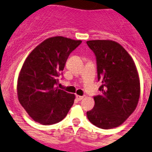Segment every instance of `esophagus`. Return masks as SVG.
Here are the masks:
<instances>
[{
  "mask_svg": "<svg viewBox=\"0 0 152 152\" xmlns=\"http://www.w3.org/2000/svg\"><path fill=\"white\" fill-rule=\"evenodd\" d=\"M76 97L79 100V101H81V100H83V98H84V96H80V95H77V94H76Z\"/></svg>",
  "mask_w": 152,
  "mask_h": 152,
  "instance_id": "34e87169",
  "label": "esophagus"
}]
</instances>
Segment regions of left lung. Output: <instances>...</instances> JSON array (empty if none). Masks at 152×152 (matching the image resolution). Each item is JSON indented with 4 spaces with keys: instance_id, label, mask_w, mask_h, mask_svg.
<instances>
[{
    "instance_id": "8db88e82",
    "label": "left lung",
    "mask_w": 152,
    "mask_h": 152,
    "mask_svg": "<svg viewBox=\"0 0 152 152\" xmlns=\"http://www.w3.org/2000/svg\"><path fill=\"white\" fill-rule=\"evenodd\" d=\"M96 55L101 95L94 97V107L87 112L92 124L102 129L122 125L137 106L140 78L134 61L121 44L113 40L87 41Z\"/></svg>"
}]
</instances>
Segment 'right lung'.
<instances>
[{
  "mask_svg": "<svg viewBox=\"0 0 152 152\" xmlns=\"http://www.w3.org/2000/svg\"><path fill=\"white\" fill-rule=\"evenodd\" d=\"M61 36L46 39L25 60L17 81L21 105L35 122L43 125L58 123L66 116L75 94L56 87L69 54L81 44Z\"/></svg>",
  "mask_w": 152,
  "mask_h": 152,
  "instance_id": "obj_1",
  "label": "right lung"
}]
</instances>
